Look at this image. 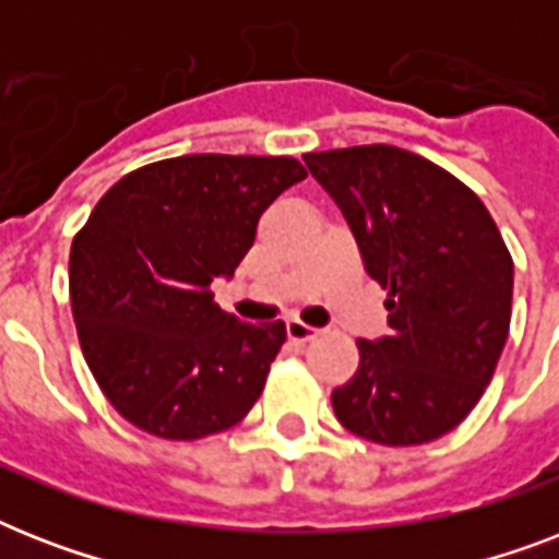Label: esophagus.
<instances>
[{
  "mask_svg": "<svg viewBox=\"0 0 559 559\" xmlns=\"http://www.w3.org/2000/svg\"><path fill=\"white\" fill-rule=\"evenodd\" d=\"M316 333L319 331L305 322H296V319H293V322H287V336H289V342H296V345H305V342L316 340Z\"/></svg>",
  "mask_w": 559,
  "mask_h": 559,
  "instance_id": "esophagus-1",
  "label": "esophagus"
}]
</instances>
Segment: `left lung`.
Instances as JSON below:
<instances>
[{"instance_id": "8db88e82", "label": "left lung", "mask_w": 559, "mask_h": 559, "mask_svg": "<svg viewBox=\"0 0 559 559\" xmlns=\"http://www.w3.org/2000/svg\"><path fill=\"white\" fill-rule=\"evenodd\" d=\"M307 168L389 298V336L359 340V368L331 394L348 432L385 447L441 438L485 394L502 357L513 261L464 182L391 144L307 153Z\"/></svg>"}]
</instances>
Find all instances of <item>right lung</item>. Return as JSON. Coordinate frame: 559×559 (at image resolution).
I'll return each instance as SVG.
<instances>
[{
	"label": "right lung",
	"mask_w": 559,
	"mask_h": 559,
	"mask_svg": "<svg viewBox=\"0 0 559 559\" xmlns=\"http://www.w3.org/2000/svg\"><path fill=\"white\" fill-rule=\"evenodd\" d=\"M307 177L289 156L197 153L118 179L72 240L69 296L86 366L130 424L193 441L240 424L261 397L284 322L214 305L258 219Z\"/></svg>",
	"instance_id": "obj_1"
}]
</instances>
